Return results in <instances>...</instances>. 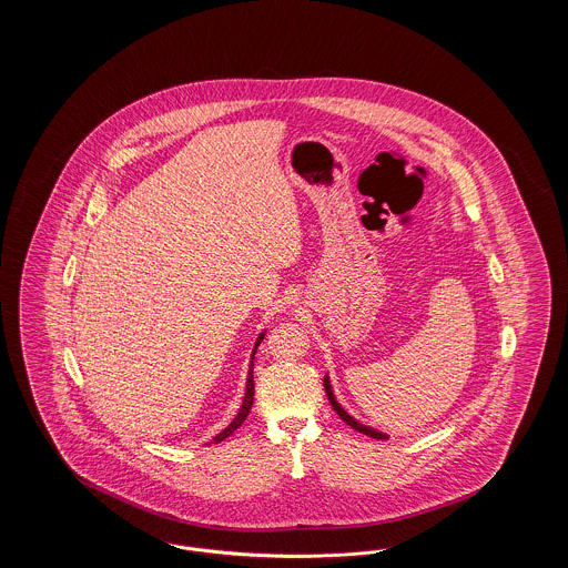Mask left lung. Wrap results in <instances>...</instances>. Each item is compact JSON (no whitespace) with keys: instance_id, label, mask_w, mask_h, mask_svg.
Wrapping results in <instances>:
<instances>
[{"instance_id":"left-lung-1","label":"left lung","mask_w":568,"mask_h":568,"mask_svg":"<svg viewBox=\"0 0 568 568\" xmlns=\"http://www.w3.org/2000/svg\"><path fill=\"white\" fill-rule=\"evenodd\" d=\"M324 387H325V396H327V400H329V405L334 406V410L338 413V417L347 424V426H352L353 430H357V433L366 434V436H373V438H387V434L381 433V430H375V428H371V426H366V424H362V422H357L353 415H349L341 403L336 400V396H334V389H332V383H329V375L325 373L324 377Z\"/></svg>"}]
</instances>
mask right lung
<instances>
[{"label": "right lung", "mask_w": 568, "mask_h": 568, "mask_svg": "<svg viewBox=\"0 0 568 568\" xmlns=\"http://www.w3.org/2000/svg\"><path fill=\"white\" fill-rule=\"evenodd\" d=\"M264 336H266V329L257 336V341H255V347H253V352H251V364H248V373H246V385H244V398L243 405L239 408V413H236V417L232 419V424L225 428V430H221V433L216 434L215 443H221V440H225L230 434L234 433L236 428H241L243 426L244 419H246V415H248V410H251V405H253V396H255V383H253V359H255V352H257V347H260V343L264 341Z\"/></svg>", "instance_id": "obj_1"}]
</instances>
